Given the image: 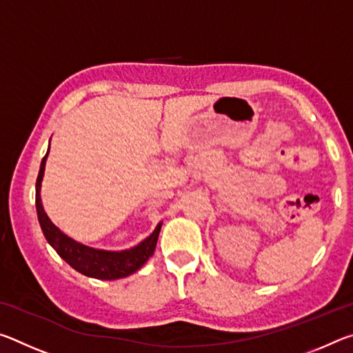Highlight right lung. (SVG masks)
<instances>
[{"label":"right lung","instance_id":"obj_1","mask_svg":"<svg viewBox=\"0 0 353 353\" xmlns=\"http://www.w3.org/2000/svg\"><path fill=\"white\" fill-rule=\"evenodd\" d=\"M48 154H50V148H48L45 157L41 159L37 182H35V207H37L39 223L41 230H43L46 241L51 244V248L54 249L71 268H74L77 272H81L87 277L99 280H117L128 277L135 271H139L149 260V256H152L163 223H159L152 234L145 238L143 241H140L137 246L124 250H104L90 248L73 240V238L68 235H65L63 232L59 229L56 224H52V221L48 218L40 198L41 181H43Z\"/></svg>","mask_w":353,"mask_h":353}]
</instances>
